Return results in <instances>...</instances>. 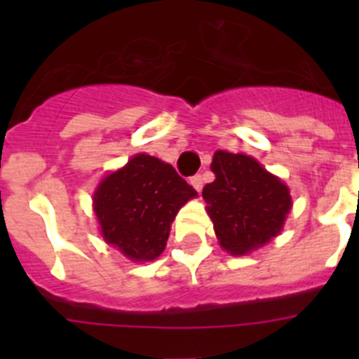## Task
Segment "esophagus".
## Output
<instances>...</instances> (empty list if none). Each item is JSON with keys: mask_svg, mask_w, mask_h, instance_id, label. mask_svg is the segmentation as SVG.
<instances>
[{"mask_svg": "<svg viewBox=\"0 0 359 359\" xmlns=\"http://www.w3.org/2000/svg\"><path fill=\"white\" fill-rule=\"evenodd\" d=\"M190 183H192V187H194V189L198 190V192H201V189H203V177L199 176V174H196V176L190 177Z\"/></svg>", "mask_w": 359, "mask_h": 359, "instance_id": "esophagus-1", "label": "esophagus"}]
</instances>
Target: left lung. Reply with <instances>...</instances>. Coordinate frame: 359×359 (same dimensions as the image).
Returning <instances> with one entry per match:
<instances>
[{"instance_id": "1", "label": "left lung", "mask_w": 359, "mask_h": 359, "mask_svg": "<svg viewBox=\"0 0 359 359\" xmlns=\"http://www.w3.org/2000/svg\"><path fill=\"white\" fill-rule=\"evenodd\" d=\"M210 167L215 180L205 185L203 199L219 244L244 255L277 236L291 208L287 187L244 154L217 151Z\"/></svg>"}]
</instances>
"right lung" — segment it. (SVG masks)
Segmentation results:
<instances>
[{"mask_svg": "<svg viewBox=\"0 0 359 359\" xmlns=\"http://www.w3.org/2000/svg\"><path fill=\"white\" fill-rule=\"evenodd\" d=\"M198 196L172 165L136 154L98 185L93 208L104 241L131 261H154L165 250L170 223Z\"/></svg>", "mask_w": 359, "mask_h": 359, "instance_id": "1", "label": "right lung"}]
</instances>
